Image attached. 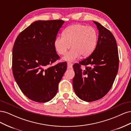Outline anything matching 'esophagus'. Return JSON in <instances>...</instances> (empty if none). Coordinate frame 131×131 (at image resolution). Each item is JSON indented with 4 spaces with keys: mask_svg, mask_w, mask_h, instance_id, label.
Instances as JSON below:
<instances>
[{
    "mask_svg": "<svg viewBox=\"0 0 131 131\" xmlns=\"http://www.w3.org/2000/svg\"><path fill=\"white\" fill-rule=\"evenodd\" d=\"M67 65H68V68L70 69V68H72L73 67V64L71 62H68V63H67Z\"/></svg>",
    "mask_w": 131,
    "mask_h": 131,
    "instance_id": "1",
    "label": "esophagus"
}]
</instances>
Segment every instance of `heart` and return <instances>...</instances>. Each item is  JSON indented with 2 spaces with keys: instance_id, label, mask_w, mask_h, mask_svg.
Listing matches in <instances>:
<instances>
[{
  "instance_id": "1",
  "label": "heart",
  "mask_w": 131,
  "mask_h": 131,
  "mask_svg": "<svg viewBox=\"0 0 131 131\" xmlns=\"http://www.w3.org/2000/svg\"><path fill=\"white\" fill-rule=\"evenodd\" d=\"M98 34L94 28L74 24L63 31L62 37L56 38L54 45L57 53L64 55L71 46L72 49L63 59L73 61L81 56L86 57L92 54L97 45Z\"/></svg>"
}]
</instances>
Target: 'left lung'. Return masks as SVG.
<instances>
[{"instance_id": "8db88e82", "label": "left lung", "mask_w": 131, "mask_h": 131, "mask_svg": "<svg viewBox=\"0 0 131 131\" xmlns=\"http://www.w3.org/2000/svg\"><path fill=\"white\" fill-rule=\"evenodd\" d=\"M96 25L99 31L96 49L90 56L73 66V79L77 96L86 102L100 100L112 88L118 69L119 58L115 38L111 31L100 23ZM85 66L82 70L81 66Z\"/></svg>"}]
</instances>
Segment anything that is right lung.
Returning <instances> with one entry per match:
<instances>
[{
	"label": "right lung",
	"instance_id": "obj_1",
	"mask_svg": "<svg viewBox=\"0 0 131 131\" xmlns=\"http://www.w3.org/2000/svg\"><path fill=\"white\" fill-rule=\"evenodd\" d=\"M64 21H35L18 34L13 49L12 69L18 87L30 100L49 102L55 96L67 67L66 62L50 66L60 59L54 42Z\"/></svg>",
	"mask_w": 131,
	"mask_h": 131
}]
</instances>
